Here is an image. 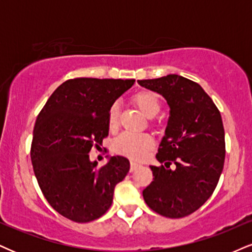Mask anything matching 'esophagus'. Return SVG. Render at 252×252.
<instances>
[{
  "mask_svg": "<svg viewBox=\"0 0 252 252\" xmlns=\"http://www.w3.org/2000/svg\"><path fill=\"white\" fill-rule=\"evenodd\" d=\"M138 166H141V165H139L138 163L132 162V160H131V162H130V171H135L136 169L138 168Z\"/></svg>",
  "mask_w": 252,
  "mask_h": 252,
  "instance_id": "34e87169",
  "label": "esophagus"
}]
</instances>
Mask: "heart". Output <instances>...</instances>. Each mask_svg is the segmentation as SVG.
Masks as SVG:
<instances>
[{
  "label": "heart",
  "instance_id": "1",
  "mask_svg": "<svg viewBox=\"0 0 252 252\" xmlns=\"http://www.w3.org/2000/svg\"><path fill=\"white\" fill-rule=\"evenodd\" d=\"M132 101L139 110L148 117H155L160 110V102L155 93L139 92L135 94ZM120 123V104L113 103L108 111V126L111 131L117 129ZM154 148V139L148 134H129L124 132L114 139L113 150L118 155H123L132 159H142Z\"/></svg>",
  "mask_w": 252,
  "mask_h": 252
}]
</instances>
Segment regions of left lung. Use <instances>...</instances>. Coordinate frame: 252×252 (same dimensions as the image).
Wrapping results in <instances>:
<instances>
[{"instance_id": "left-lung-1", "label": "left lung", "mask_w": 252, "mask_h": 252, "mask_svg": "<svg viewBox=\"0 0 252 252\" xmlns=\"http://www.w3.org/2000/svg\"><path fill=\"white\" fill-rule=\"evenodd\" d=\"M158 93L170 108L165 134L150 165L154 181L143 190L151 210L169 218L195 213L216 189L225 158L220 113L196 82L180 75L138 81Z\"/></svg>"}]
</instances>
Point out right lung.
<instances>
[{
    "instance_id": "add662e5",
    "label": "right lung",
    "mask_w": 252,
    "mask_h": 252,
    "mask_svg": "<svg viewBox=\"0 0 252 252\" xmlns=\"http://www.w3.org/2000/svg\"><path fill=\"white\" fill-rule=\"evenodd\" d=\"M135 80L74 78L51 94L32 134V168L48 203L77 223L95 220L113 203L114 189L129 172V159L113 156L97 168L89 153L109 134L108 111Z\"/></svg>"
}]
</instances>
